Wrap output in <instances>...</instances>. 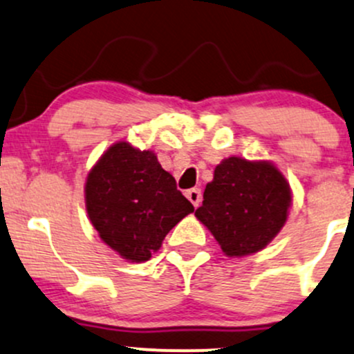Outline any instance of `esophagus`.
I'll return each mask as SVG.
<instances>
[{
	"label": "esophagus",
	"instance_id": "esophagus-1",
	"mask_svg": "<svg viewBox=\"0 0 354 354\" xmlns=\"http://www.w3.org/2000/svg\"><path fill=\"white\" fill-rule=\"evenodd\" d=\"M186 198L193 203V207H198L201 203V189L200 188H192L186 192Z\"/></svg>",
	"mask_w": 354,
	"mask_h": 354
}]
</instances>
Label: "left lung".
Returning <instances> with one entry per match:
<instances>
[{
    "label": "left lung",
    "mask_w": 354,
    "mask_h": 354,
    "mask_svg": "<svg viewBox=\"0 0 354 354\" xmlns=\"http://www.w3.org/2000/svg\"><path fill=\"white\" fill-rule=\"evenodd\" d=\"M289 183L269 161L227 158L215 168L196 218L212 232L228 257L262 250L289 215Z\"/></svg>",
    "instance_id": "obj_1"
}]
</instances>
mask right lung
I'll return each mask as SVG.
<instances>
[{"label": "right lung", "instance_id": "1", "mask_svg": "<svg viewBox=\"0 0 354 354\" xmlns=\"http://www.w3.org/2000/svg\"><path fill=\"white\" fill-rule=\"evenodd\" d=\"M85 207L99 236L129 262H146L176 223L195 212L153 151L115 142L85 181Z\"/></svg>", "mask_w": 354, "mask_h": 354}]
</instances>
